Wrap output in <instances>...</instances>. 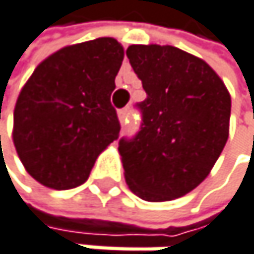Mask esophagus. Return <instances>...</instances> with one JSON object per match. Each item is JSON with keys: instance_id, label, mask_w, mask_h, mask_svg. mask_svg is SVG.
<instances>
[{"instance_id": "34e87169", "label": "esophagus", "mask_w": 254, "mask_h": 254, "mask_svg": "<svg viewBox=\"0 0 254 254\" xmlns=\"http://www.w3.org/2000/svg\"><path fill=\"white\" fill-rule=\"evenodd\" d=\"M117 117H119V122L120 125H123L126 122V119H128V108H123L117 113Z\"/></svg>"}]
</instances>
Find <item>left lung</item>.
<instances>
[{
  "label": "left lung",
  "instance_id": "obj_1",
  "mask_svg": "<svg viewBox=\"0 0 254 254\" xmlns=\"http://www.w3.org/2000/svg\"><path fill=\"white\" fill-rule=\"evenodd\" d=\"M131 66L148 94L132 140L122 138L125 180L144 201H172L204 181L229 138L232 99L202 59L172 45H129Z\"/></svg>",
  "mask_w": 254,
  "mask_h": 254
}]
</instances>
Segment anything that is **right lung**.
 <instances>
[{
  "label": "right lung",
  "mask_w": 254,
  "mask_h": 254,
  "mask_svg": "<svg viewBox=\"0 0 254 254\" xmlns=\"http://www.w3.org/2000/svg\"><path fill=\"white\" fill-rule=\"evenodd\" d=\"M123 56L114 38L66 45L44 59L22 86L12 137L25 171L42 186H80L119 137L111 93Z\"/></svg>",
  "instance_id": "1"
}]
</instances>
